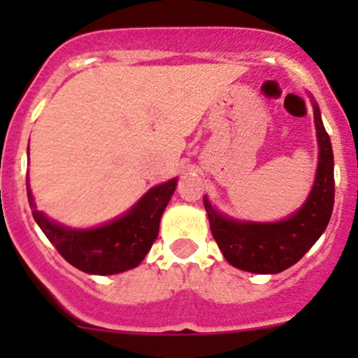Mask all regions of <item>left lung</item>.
<instances>
[{"instance_id": "obj_1", "label": "left lung", "mask_w": 358, "mask_h": 358, "mask_svg": "<svg viewBox=\"0 0 358 358\" xmlns=\"http://www.w3.org/2000/svg\"><path fill=\"white\" fill-rule=\"evenodd\" d=\"M312 99L319 162L315 180L301 208L280 222H246L220 213L208 196L204 208L211 234L227 262L251 273H279L305 256L329 223L334 206V156L320 109Z\"/></svg>"}]
</instances>
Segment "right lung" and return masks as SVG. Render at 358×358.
Masks as SVG:
<instances>
[{
    "instance_id": "obj_1",
    "label": "right lung",
    "mask_w": 358,
    "mask_h": 358,
    "mask_svg": "<svg viewBox=\"0 0 358 358\" xmlns=\"http://www.w3.org/2000/svg\"><path fill=\"white\" fill-rule=\"evenodd\" d=\"M176 182L178 178L159 183L121 216L92 229H72L39 211L29 176L27 199L36 223L66 262L93 275H114L138 266L150 251L159 234L162 213L175 194Z\"/></svg>"
}]
</instances>
